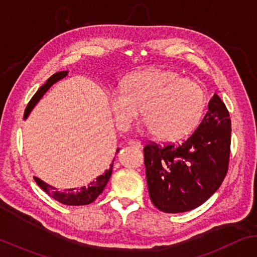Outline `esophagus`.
<instances>
[{
  "label": "esophagus",
  "mask_w": 257,
  "mask_h": 257,
  "mask_svg": "<svg viewBox=\"0 0 257 257\" xmlns=\"http://www.w3.org/2000/svg\"><path fill=\"white\" fill-rule=\"evenodd\" d=\"M128 145L132 146V148H135V149H140L141 148V142L139 140H130Z\"/></svg>",
  "instance_id": "esophagus-1"
}]
</instances>
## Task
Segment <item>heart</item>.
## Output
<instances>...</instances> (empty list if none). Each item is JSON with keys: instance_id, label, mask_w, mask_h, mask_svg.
<instances>
[{"instance_id": "b5f03b06", "label": "heart", "mask_w": 257, "mask_h": 257, "mask_svg": "<svg viewBox=\"0 0 257 257\" xmlns=\"http://www.w3.org/2000/svg\"><path fill=\"white\" fill-rule=\"evenodd\" d=\"M107 97L118 128L128 130L142 108L146 128L167 141L192 133L207 105L206 92L200 83L165 70L131 74L123 88H112Z\"/></svg>"}]
</instances>
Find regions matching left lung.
Masks as SVG:
<instances>
[{
	"label": "left lung",
	"mask_w": 257,
	"mask_h": 257,
	"mask_svg": "<svg viewBox=\"0 0 257 257\" xmlns=\"http://www.w3.org/2000/svg\"><path fill=\"white\" fill-rule=\"evenodd\" d=\"M231 117L217 94L194 133L181 144L144 146L152 203L165 213L191 211L221 186L231 154Z\"/></svg>",
	"instance_id": "8db88e82"
}]
</instances>
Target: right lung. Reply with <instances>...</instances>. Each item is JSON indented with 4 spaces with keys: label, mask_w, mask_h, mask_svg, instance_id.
<instances>
[{
    "label": "right lung",
    "mask_w": 257,
    "mask_h": 257,
    "mask_svg": "<svg viewBox=\"0 0 257 257\" xmlns=\"http://www.w3.org/2000/svg\"><path fill=\"white\" fill-rule=\"evenodd\" d=\"M67 75V71H61L54 73L53 75L49 77V80L46 81L45 84L42 85L39 91L36 92L33 97L31 98V101L29 102L28 106L25 108V113H24V118L28 117L29 113L31 112V109L34 107L36 103L40 101V98L44 95V93L49 90V88L54 84L55 82H57L61 78ZM119 149H117L116 154L118 153ZM114 162V160H113ZM112 170H113V163L111 164V167L109 170L104 173L103 175H99L96 177L95 181L91 182L87 186H83L80 188H70V190H65V191H57L55 190V187L48 185L46 183L43 181H41L38 177L34 176V180L36 182L42 190H43L46 194H49L51 197H53L54 200L57 202H60L62 204H65V205H73V206H78V205H87V204H91L94 201L96 200L97 196L101 194L103 192L104 187L106 186L107 182L109 180V177L112 175Z\"/></svg>",
    "instance_id": "right-lung-1"
}]
</instances>
